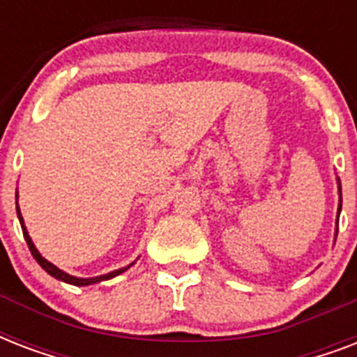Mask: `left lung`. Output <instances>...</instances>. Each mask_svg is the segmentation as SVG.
<instances>
[{"label": "left lung", "instance_id": "left-lung-1", "mask_svg": "<svg viewBox=\"0 0 357 357\" xmlns=\"http://www.w3.org/2000/svg\"><path fill=\"white\" fill-rule=\"evenodd\" d=\"M337 189H339V207H337V224H339V215H341V204H343V196H341V181L337 178ZM335 237H337V228H335Z\"/></svg>", "mask_w": 357, "mask_h": 357}]
</instances>
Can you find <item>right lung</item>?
I'll return each instance as SVG.
<instances>
[{"instance_id":"right-lung-1","label":"right lung","mask_w":357,"mask_h":357,"mask_svg":"<svg viewBox=\"0 0 357 357\" xmlns=\"http://www.w3.org/2000/svg\"><path fill=\"white\" fill-rule=\"evenodd\" d=\"M16 200H18V192H16ZM16 213H18V220H20V226H22V231H24V237H25V243H27V246H29L31 254H33V257L36 259V263L44 268V271L50 274V276H53L55 280H61V282L64 283H70V285H77V287H85V285H94V283H100V282H105V280H111V278L119 276V274H122V272H126L129 268V266H133V263L128 266H122V268H119V271H113L109 272V274H102V276H94V278H77V276H72V274H68V272L61 271L59 266H55L53 263H50L47 259H44L42 257V254L36 250L35 243L31 241L29 237V231H27V228H25L24 224V217H22V213H20V207H18V202H16Z\"/></svg>"}]
</instances>
